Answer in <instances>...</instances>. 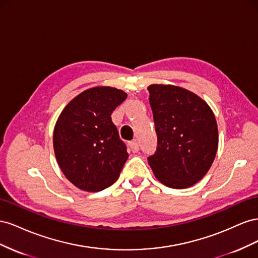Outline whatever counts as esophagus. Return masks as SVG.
<instances>
[{
    "instance_id": "obj_1",
    "label": "esophagus",
    "mask_w": 258,
    "mask_h": 258,
    "mask_svg": "<svg viewBox=\"0 0 258 258\" xmlns=\"http://www.w3.org/2000/svg\"><path fill=\"white\" fill-rule=\"evenodd\" d=\"M128 146H130V148H131V150L133 151V152H137L138 151V143H137V141H132V142H130L128 143Z\"/></svg>"
}]
</instances>
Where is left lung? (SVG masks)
I'll return each instance as SVG.
<instances>
[{
	"mask_svg": "<svg viewBox=\"0 0 258 258\" xmlns=\"http://www.w3.org/2000/svg\"><path fill=\"white\" fill-rule=\"evenodd\" d=\"M158 148L148 163L157 179L174 189L200 181L218 148V128L210 106L197 94L171 84L148 86Z\"/></svg>",
	"mask_w": 258,
	"mask_h": 258,
	"instance_id": "8db88e82",
	"label": "left lung"
}]
</instances>
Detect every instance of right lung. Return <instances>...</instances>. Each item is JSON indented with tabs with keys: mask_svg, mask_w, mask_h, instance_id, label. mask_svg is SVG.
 Returning <instances> with one entry per match:
<instances>
[{
	"mask_svg": "<svg viewBox=\"0 0 258 258\" xmlns=\"http://www.w3.org/2000/svg\"><path fill=\"white\" fill-rule=\"evenodd\" d=\"M126 97L115 87L95 86L69 101L58 116L55 157L63 175L79 189L97 192L119 178L128 153L111 113Z\"/></svg>",
	"mask_w": 258,
	"mask_h": 258,
	"instance_id": "obj_1",
	"label": "right lung"
}]
</instances>
